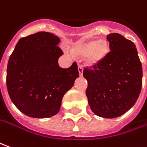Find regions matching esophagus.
<instances>
[{"label": "esophagus", "mask_w": 147, "mask_h": 147, "mask_svg": "<svg viewBox=\"0 0 147 147\" xmlns=\"http://www.w3.org/2000/svg\"><path fill=\"white\" fill-rule=\"evenodd\" d=\"M78 71H79V74H80V76H81L82 75H83V71H84V67H83V66L82 65L78 66Z\"/></svg>", "instance_id": "esophagus-1"}]
</instances>
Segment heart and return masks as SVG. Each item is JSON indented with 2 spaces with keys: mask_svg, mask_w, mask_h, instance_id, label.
<instances>
[{
  "mask_svg": "<svg viewBox=\"0 0 147 147\" xmlns=\"http://www.w3.org/2000/svg\"><path fill=\"white\" fill-rule=\"evenodd\" d=\"M109 45L106 40L91 39L80 42L75 46L73 52L76 55L88 56V63L97 65L109 53Z\"/></svg>",
  "mask_w": 147,
  "mask_h": 147,
  "instance_id": "obj_1",
  "label": "heart"
}]
</instances>
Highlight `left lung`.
Masks as SVG:
<instances>
[{"mask_svg": "<svg viewBox=\"0 0 147 147\" xmlns=\"http://www.w3.org/2000/svg\"><path fill=\"white\" fill-rule=\"evenodd\" d=\"M110 51L97 65L85 67L86 96L96 115L114 118L128 111L139 96L142 67L135 45L117 33L107 35Z\"/></svg>", "mask_w": 147, "mask_h": 147, "instance_id": "8db88e82", "label": "left lung"}]
</instances>
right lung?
<instances>
[{
    "label": "right lung",
    "instance_id": "1",
    "mask_svg": "<svg viewBox=\"0 0 147 147\" xmlns=\"http://www.w3.org/2000/svg\"><path fill=\"white\" fill-rule=\"evenodd\" d=\"M59 38L38 32L20 38L7 65L6 85L11 100L24 114L46 118L57 114L63 96L79 77L77 63L59 66L63 54Z\"/></svg>",
    "mask_w": 147,
    "mask_h": 147
}]
</instances>
